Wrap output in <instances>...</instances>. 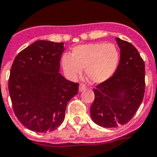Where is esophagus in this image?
<instances>
[{
  "label": "esophagus",
  "mask_w": 157,
  "mask_h": 157,
  "mask_svg": "<svg viewBox=\"0 0 157 157\" xmlns=\"http://www.w3.org/2000/svg\"><path fill=\"white\" fill-rule=\"evenodd\" d=\"M86 89V86L85 85H83V84H81L80 86H79V91L80 92H83V91H85Z\"/></svg>",
  "instance_id": "34e87169"
}]
</instances>
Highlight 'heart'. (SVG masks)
I'll list each match as a JSON object with an SVG mask.
<instances>
[{
    "instance_id": "b5f03b06",
    "label": "heart",
    "mask_w": 157,
    "mask_h": 157,
    "mask_svg": "<svg viewBox=\"0 0 157 157\" xmlns=\"http://www.w3.org/2000/svg\"><path fill=\"white\" fill-rule=\"evenodd\" d=\"M119 60V51L114 44L90 43L74 47L71 56L64 55L61 65L70 80H75L85 68V75L91 82L101 84L114 74Z\"/></svg>"
}]
</instances>
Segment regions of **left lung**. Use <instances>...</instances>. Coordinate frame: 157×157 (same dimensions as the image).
<instances>
[{
  "label": "left lung",
  "instance_id": "1",
  "mask_svg": "<svg viewBox=\"0 0 157 157\" xmlns=\"http://www.w3.org/2000/svg\"><path fill=\"white\" fill-rule=\"evenodd\" d=\"M121 49L120 62L113 76L93 90L91 118L104 128L128 123L141 104L144 94L145 68L143 59L131 43L116 38Z\"/></svg>",
  "mask_w": 157,
  "mask_h": 157
}]
</instances>
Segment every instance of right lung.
Wrapping results in <instances>:
<instances>
[{
    "label": "right lung",
    "instance_id": "1",
    "mask_svg": "<svg viewBox=\"0 0 157 157\" xmlns=\"http://www.w3.org/2000/svg\"><path fill=\"white\" fill-rule=\"evenodd\" d=\"M64 43L40 40L23 49L10 70L9 91L14 113L28 129L53 131L64 119L68 101L78 84L60 73Z\"/></svg>",
    "mask_w": 157,
    "mask_h": 157
}]
</instances>
